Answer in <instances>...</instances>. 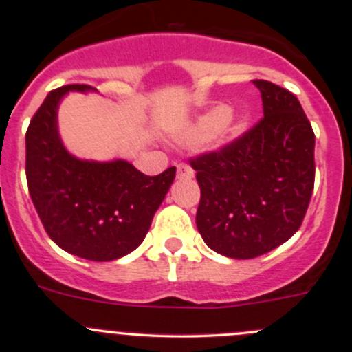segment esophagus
Listing matches in <instances>:
<instances>
[{
	"label": "esophagus",
	"mask_w": 352,
	"mask_h": 352,
	"mask_svg": "<svg viewBox=\"0 0 352 352\" xmlns=\"http://www.w3.org/2000/svg\"><path fill=\"white\" fill-rule=\"evenodd\" d=\"M177 177H179V179H192L194 170L190 168L187 163H179V165H177Z\"/></svg>",
	"instance_id": "esophagus-1"
}]
</instances>
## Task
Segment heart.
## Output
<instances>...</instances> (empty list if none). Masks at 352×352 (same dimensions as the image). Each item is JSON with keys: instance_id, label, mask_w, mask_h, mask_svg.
I'll use <instances>...</instances> for the list:
<instances>
[{"instance_id": "1", "label": "heart", "mask_w": 352, "mask_h": 352, "mask_svg": "<svg viewBox=\"0 0 352 352\" xmlns=\"http://www.w3.org/2000/svg\"><path fill=\"white\" fill-rule=\"evenodd\" d=\"M248 126L247 116H232V109L226 105H218L199 119V122L189 133L186 140L190 143H208L219 136V140L228 141L242 136Z\"/></svg>"}]
</instances>
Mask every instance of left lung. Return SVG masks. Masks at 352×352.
<instances>
[{
    "instance_id": "left-lung-1",
    "label": "left lung",
    "mask_w": 352,
    "mask_h": 352,
    "mask_svg": "<svg viewBox=\"0 0 352 352\" xmlns=\"http://www.w3.org/2000/svg\"><path fill=\"white\" fill-rule=\"evenodd\" d=\"M264 117L219 150L189 160L201 189L196 225L209 248L254 258L289 240L315 184V134L300 100L265 80Z\"/></svg>"
}]
</instances>
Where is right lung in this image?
<instances>
[{"mask_svg": "<svg viewBox=\"0 0 352 352\" xmlns=\"http://www.w3.org/2000/svg\"><path fill=\"white\" fill-rule=\"evenodd\" d=\"M69 90L91 87L56 88L28 124V192L45 232L63 250L88 261H116L144 240L175 166L150 177L124 160L97 163L71 156L58 134V105Z\"/></svg>", "mask_w": 352, "mask_h": 352, "instance_id": "right-lung-1", "label": "right lung"}]
</instances>
